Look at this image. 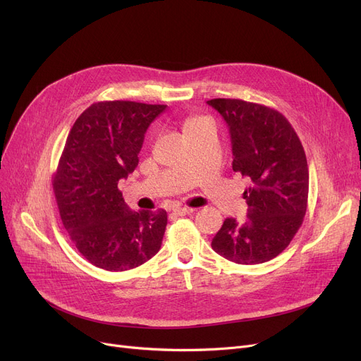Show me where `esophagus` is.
Segmentation results:
<instances>
[{
	"mask_svg": "<svg viewBox=\"0 0 361 361\" xmlns=\"http://www.w3.org/2000/svg\"><path fill=\"white\" fill-rule=\"evenodd\" d=\"M174 212H176L177 215L183 216V215H188V214H193V212H195V209H193V207H187V206H178V207H176V209H174Z\"/></svg>",
	"mask_w": 361,
	"mask_h": 361,
	"instance_id": "34e87169",
	"label": "esophagus"
}]
</instances>
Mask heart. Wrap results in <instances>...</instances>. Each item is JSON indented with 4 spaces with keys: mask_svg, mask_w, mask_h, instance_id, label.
Here are the masks:
<instances>
[{
    "mask_svg": "<svg viewBox=\"0 0 361 361\" xmlns=\"http://www.w3.org/2000/svg\"><path fill=\"white\" fill-rule=\"evenodd\" d=\"M209 126H212L209 118L195 117V118H190V120L185 121V131H187L188 136H192V135H195V133L200 131L204 127H209Z\"/></svg>",
    "mask_w": 361,
    "mask_h": 361,
    "instance_id": "obj_1",
    "label": "heart"
}]
</instances>
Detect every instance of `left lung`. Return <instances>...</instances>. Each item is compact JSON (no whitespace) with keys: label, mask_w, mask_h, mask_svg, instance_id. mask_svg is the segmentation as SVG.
<instances>
[{"label":"left lung","mask_w":361,"mask_h":361,"mask_svg":"<svg viewBox=\"0 0 361 361\" xmlns=\"http://www.w3.org/2000/svg\"><path fill=\"white\" fill-rule=\"evenodd\" d=\"M230 131L233 169L250 180L247 219L226 218L212 249L238 264H257L287 247L306 215L309 166L288 120L275 109L240 99L206 102Z\"/></svg>","instance_id":"left-lung-1"}]
</instances>
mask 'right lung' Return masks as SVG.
<instances>
[{
	"label": "right lung",
	"mask_w": 361,
	"mask_h": 361,
	"mask_svg": "<svg viewBox=\"0 0 361 361\" xmlns=\"http://www.w3.org/2000/svg\"><path fill=\"white\" fill-rule=\"evenodd\" d=\"M165 109L131 101L98 102L68 133L54 193L71 241L101 269L137 268L161 249L166 212L131 211L118 181L137 166L146 130Z\"/></svg>",
	"instance_id": "add662e5"
}]
</instances>
